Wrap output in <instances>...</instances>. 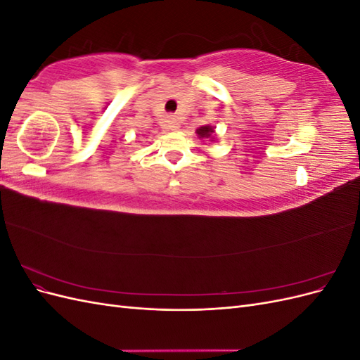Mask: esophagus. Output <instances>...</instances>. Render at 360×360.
I'll return each instance as SVG.
<instances>
[{
	"mask_svg": "<svg viewBox=\"0 0 360 360\" xmlns=\"http://www.w3.org/2000/svg\"><path fill=\"white\" fill-rule=\"evenodd\" d=\"M167 124H168V129L177 130L179 129V120L176 117H168L167 118Z\"/></svg>",
	"mask_w": 360,
	"mask_h": 360,
	"instance_id": "obj_1",
	"label": "esophagus"
}]
</instances>
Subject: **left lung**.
Segmentation results:
<instances>
[{
	"label": "left lung",
	"mask_w": 360,
	"mask_h": 360,
	"mask_svg": "<svg viewBox=\"0 0 360 360\" xmlns=\"http://www.w3.org/2000/svg\"><path fill=\"white\" fill-rule=\"evenodd\" d=\"M197 134L200 138H212L214 139L212 135L214 134V127L212 126H201L200 129H197Z\"/></svg>",
	"instance_id": "obj_1"
}]
</instances>
